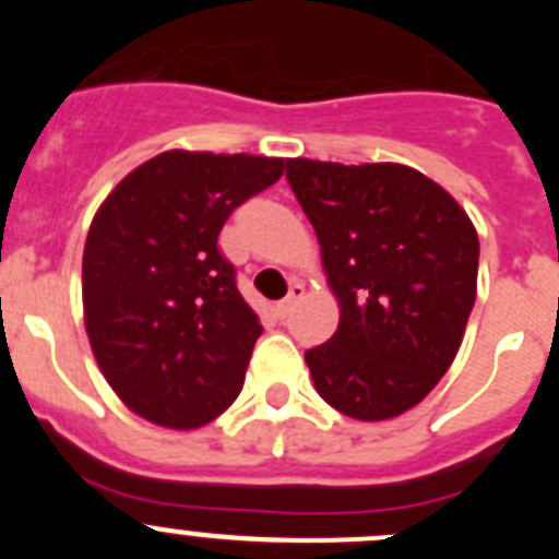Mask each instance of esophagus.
I'll return each instance as SVG.
<instances>
[{
	"mask_svg": "<svg viewBox=\"0 0 559 559\" xmlns=\"http://www.w3.org/2000/svg\"><path fill=\"white\" fill-rule=\"evenodd\" d=\"M305 296V285L302 283H290V290H288V296H285L283 302L276 305V316H280V319H285V316L290 313V310L296 308V302H299V299H302Z\"/></svg>",
	"mask_w": 559,
	"mask_h": 559,
	"instance_id": "obj_1",
	"label": "esophagus"
}]
</instances>
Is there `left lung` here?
<instances>
[{
	"label": "left lung",
	"mask_w": 559,
	"mask_h": 559,
	"mask_svg": "<svg viewBox=\"0 0 559 559\" xmlns=\"http://www.w3.org/2000/svg\"><path fill=\"white\" fill-rule=\"evenodd\" d=\"M338 302L308 349L324 403L360 423L406 414L451 369L476 302L478 235L445 187L397 162L288 159Z\"/></svg>",
	"instance_id": "1"
}]
</instances>
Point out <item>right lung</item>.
Returning <instances> with one entry per match:
<instances>
[{
	"instance_id": "1",
	"label": "right lung",
	"mask_w": 559,
	"mask_h": 559,
	"mask_svg": "<svg viewBox=\"0 0 559 559\" xmlns=\"http://www.w3.org/2000/svg\"><path fill=\"white\" fill-rule=\"evenodd\" d=\"M285 159L165 151L97 206L83 246V324L97 367L136 417L192 431L243 389L263 328L218 251L235 206Z\"/></svg>"
}]
</instances>
